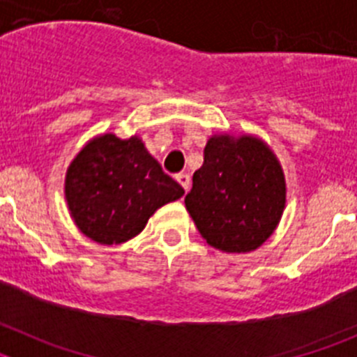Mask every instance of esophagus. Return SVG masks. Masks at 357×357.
Segmentation results:
<instances>
[{"label":"esophagus","instance_id":"34e87169","mask_svg":"<svg viewBox=\"0 0 357 357\" xmlns=\"http://www.w3.org/2000/svg\"><path fill=\"white\" fill-rule=\"evenodd\" d=\"M175 178H176V182H178V184H181L182 188H184V191H188L189 185H191V176H189L188 173H178V175H176Z\"/></svg>","mask_w":357,"mask_h":357}]
</instances>
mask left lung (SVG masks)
<instances>
[{"mask_svg": "<svg viewBox=\"0 0 357 357\" xmlns=\"http://www.w3.org/2000/svg\"><path fill=\"white\" fill-rule=\"evenodd\" d=\"M184 202L211 247L252 252L279 225L286 204L284 173L273 151L257 137L214 135Z\"/></svg>", "mask_w": 357, "mask_h": 357, "instance_id": "8db88e82", "label": "left lung"}]
</instances>
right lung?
<instances>
[{
    "label": "right lung",
    "instance_id": "add662e5",
    "mask_svg": "<svg viewBox=\"0 0 357 357\" xmlns=\"http://www.w3.org/2000/svg\"><path fill=\"white\" fill-rule=\"evenodd\" d=\"M182 195V185L162 172L139 137L100 135L85 144L66 175L73 220L102 245L137 236L151 214Z\"/></svg>",
    "mask_w": 357,
    "mask_h": 357
}]
</instances>
